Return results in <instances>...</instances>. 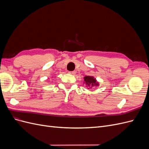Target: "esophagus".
Wrapping results in <instances>:
<instances>
[{"label": "esophagus", "mask_w": 149, "mask_h": 149, "mask_svg": "<svg viewBox=\"0 0 149 149\" xmlns=\"http://www.w3.org/2000/svg\"><path fill=\"white\" fill-rule=\"evenodd\" d=\"M69 73L71 74H76V71H70Z\"/></svg>", "instance_id": "obj_1"}]
</instances>
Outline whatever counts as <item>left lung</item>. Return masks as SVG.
I'll return each mask as SVG.
<instances>
[{"mask_svg": "<svg viewBox=\"0 0 149 149\" xmlns=\"http://www.w3.org/2000/svg\"><path fill=\"white\" fill-rule=\"evenodd\" d=\"M84 81L86 82L87 86L88 87V89H91L94 85L97 86L98 84L96 82V80L94 79L93 76H85L84 77Z\"/></svg>", "mask_w": 149, "mask_h": 149, "instance_id": "obj_1", "label": "left lung"}]
</instances>
